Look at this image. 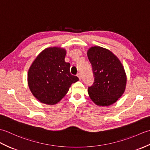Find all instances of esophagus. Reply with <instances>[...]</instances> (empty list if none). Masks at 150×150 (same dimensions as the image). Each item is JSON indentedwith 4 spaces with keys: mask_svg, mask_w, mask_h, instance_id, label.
Masks as SVG:
<instances>
[{
    "mask_svg": "<svg viewBox=\"0 0 150 150\" xmlns=\"http://www.w3.org/2000/svg\"><path fill=\"white\" fill-rule=\"evenodd\" d=\"M77 77H79V80H81V75H80V73H78L77 74Z\"/></svg>",
    "mask_w": 150,
    "mask_h": 150,
    "instance_id": "1",
    "label": "esophagus"
}]
</instances>
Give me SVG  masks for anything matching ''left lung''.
Listing matches in <instances>:
<instances>
[{
  "label": "left lung",
  "instance_id": "left-lung-1",
  "mask_svg": "<svg viewBox=\"0 0 150 150\" xmlns=\"http://www.w3.org/2000/svg\"><path fill=\"white\" fill-rule=\"evenodd\" d=\"M87 55L95 77L93 85L88 87V94L98 106H110L125 91L127 79L124 67L112 52L104 47H91Z\"/></svg>",
  "mask_w": 150,
  "mask_h": 150
}]
</instances>
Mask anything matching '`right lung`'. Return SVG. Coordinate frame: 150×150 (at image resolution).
Instances as JSON below:
<instances>
[{"instance_id":"1","label":"right lung","mask_w":150,"mask_h":150,"mask_svg":"<svg viewBox=\"0 0 150 150\" xmlns=\"http://www.w3.org/2000/svg\"><path fill=\"white\" fill-rule=\"evenodd\" d=\"M66 51L58 47L44 50L28 70V83L33 96L40 103L54 105L68 93L73 83L79 81L71 75L70 64L64 59Z\"/></svg>"}]
</instances>
